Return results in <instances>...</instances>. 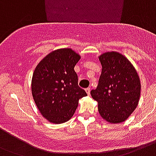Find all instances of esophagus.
Returning a JSON list of instances; mask_svg holds the SVG:
<instances>
[{"label": "esophagus", "instance_id": "esophagus-1", "mask_svg": "<svg viewBox=\"0 0 156 156\" xmlns=\"http://www.w3.org/2000/svg\"><path fill=\"white\" fill-rule=\"evenodd\" d=\"M85 91H86L87 94L89 95V94H90V88H87V89H85Z\"/></svg>", "mask_w": 156, "mask_h": 156}]
</instances>
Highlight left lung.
Instances as JSON below:
<instances>
[{"label": "left lung", "instance_id": "8db88e82", "mask_svg": "<svg viewBox=\"0 0 156 156\" xmlns=\"http://www.w3.org/2000/svg\"><path fill=\"white\" fill-rule=\"evenodd\" d=\"M102 73L96 89L90 92L98 103L101 116L112 124L124 122L136 109L141 84L136 70L124 55L107 52L99 57Z\"/></svg>", "mask_w": 156, "mask_h": 156}]
</instances>
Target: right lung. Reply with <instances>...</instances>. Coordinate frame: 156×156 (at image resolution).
I'll return each mask as SVG.
<instances>
[{"instance_id": "right-lung-1", "label": "right lung", "mask_w": 156, "mask_h": 156, "mask_svg": "<svg viewBox=\"0 0 156 156\" xmlns=\"http://www.w3.org/2000/svg\"><path fill=\"white\" fill-rule=\"evenodd\" d=\"M80 58L72 49H57L44 57L35 69L32 96L40 112L51 123L62 124L69 120L79 99L87 95L78 85L74 70Z\"/></svg>"}]
</instances>
